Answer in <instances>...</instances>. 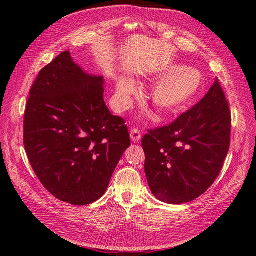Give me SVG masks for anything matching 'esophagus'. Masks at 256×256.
<instances>
[{"instance_id": "obj_1", "label": "esophagus", "mask_w": 256, "mask_h": 256, "mask_svg": "<svg viewBox=\"0 0 256 256\" xmlns=\"http://www.w3.org/2000/svg\"><path fill=\"white\" fill-rule=\"evenodd\" d=\"M141 136H142L141 132L138 129H136V128L131 129V131H130V138H131V141H132L134 143H136V142L140 141L141 140Z\"/></svg>"}]
</instances>
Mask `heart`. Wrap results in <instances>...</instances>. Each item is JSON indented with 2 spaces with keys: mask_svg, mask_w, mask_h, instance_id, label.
I'll list each match as a JSON object with an SVG mask.
<instances>
[{
  "mask_svg": "<svg viewBox=\"0 0 256 256\" xmlns=\"http://www.w3.org/2000/svg\"><path fill=\"white\" fill-rule=\"evenodd\" d=\"M154 78L161 81L152 88L150 102L164 118H174L189 110L198 102L204 88L203 76L198 69L176 63L158 69ZM136 92V85L132 80L120 78L116 84L118 106L127 108Z\"/></svg>",
  "mask_w": 256,
  "mask_h": 256,
  "instance_id": "1",
  "label": "heart"
}]
</instances>
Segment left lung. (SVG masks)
Instances as JSON below:
<instances>
[{
    "mask_svg": "<svg viewBox=\"0 0 256 256\" xmlns=\"http://www.w3.org/2000/svg\"><path fill=\"white\" fill-rule=\"evenodd\" d=\"M230 136V108L216 80L206 96L171 125L144 136V171L152 194L168 204L202 196L221 171Z\"/></svg>",
    "mask_w": 256,
    "mask_h": 256,
    "instance_id": "left-lung-1",
    "label": "left lung"
}]
</instances>
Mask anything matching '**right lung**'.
<instances>
[{"label":"right lung","mask_w":256,"mask_h":256,"mask_svg":"<svg viewBox=\"0 0 256 256\" xmlns=\"http://www.w3.org/2000/svg\"><path fill=\"white\" fill-rule=\"evenodd\" d=\"M102 76L85 72L65 51L42 68L30 92L23 143L38 180L72 205L102 198L130 146L125 122L104 100Z\"/></svg>","instance_id":"obj_1"}]
</instances>
